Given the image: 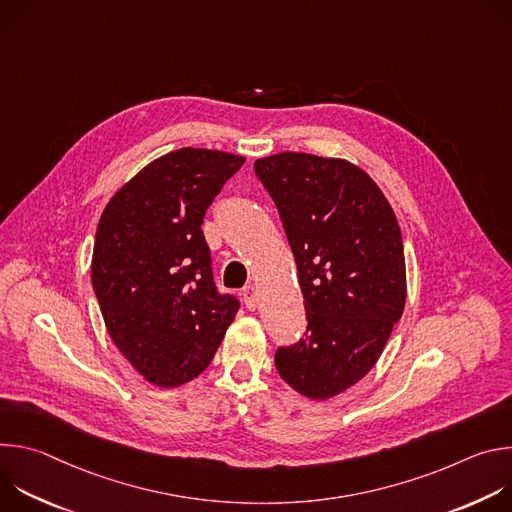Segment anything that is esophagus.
I'll use <instances>...</instances> for the list:
<instances>
[{"label": "esophagus", "mask_w": 512, "mask_h": 512, "mask_svg": "<svg viewBox=\"0 0 512 512\" xmlns=\"http://www.w3.org/2000/svg\"><path fill=\"white\" fill-rule=\"evenodd\" d=\"M243 302L249 310H255L257 308V289L255 285H247L243 287Z\"/></svg>", "instance_id": "obj_1"}]
</instances>
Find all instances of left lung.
I'll return each instance as SVG.
<instances>
[{
	"instance_id": "1",
	"label": "left lung",
	"mask_w": 512,
	"mask_h": 512,
	"mask_svg": "<svg viewBox=\"0 0 512 512\" xmlns=\"http://www.w3.org/2000/svg\"><path fill=\"white\" fill-rule=\"evenodd\" d=\"M298 265L308 328L275 369L310 399L367 375L405 308V253L391 204L346 160L283 152L255 162Z\"/></svg>"
}]
</instances>
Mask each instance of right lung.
<instances>
[{
  "label": "right lung",
  "mask_w": 512,
  "mask_h": 512,
  "mask_svg": "<svg viewBox=\"0 0 512 512\" xmlns=\"http://www.w3.org/2000/svg\"><path fill=\"white\" fill-rule=\"evenodd\" d=\"M243 164L216 150L170 152L133 176L101 214L95 296L111 340L152 385L198 377L241 306L216 289L200 227Z\"/></svg>",
  "instance_id": "right-lung-1"
}]
</instances>
